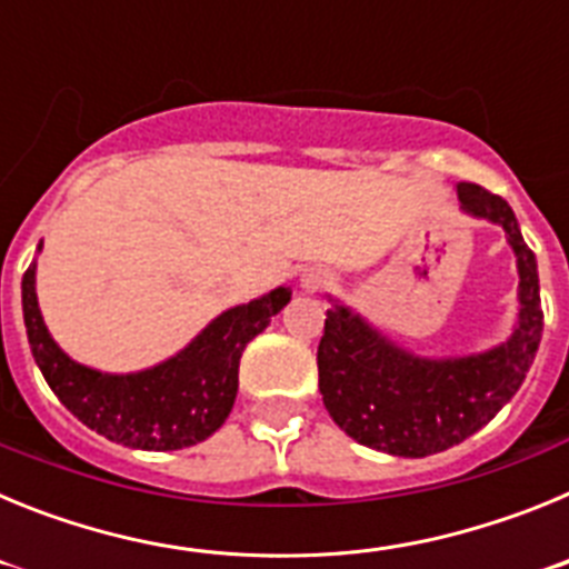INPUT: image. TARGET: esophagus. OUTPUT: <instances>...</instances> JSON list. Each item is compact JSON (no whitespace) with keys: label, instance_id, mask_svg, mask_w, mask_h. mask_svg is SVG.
<instances>
[{"label":"esophagus","instance_id":"34e87169","mask_svg":"<svg viewBox=\"0 0 569 569\" xmlns=\"http://www.w3.org/2000/svg\"><path fill=\"white\" fill-rule=\"evenodd\" d=\"M330 284H333V276H330L328 270L313 268L308 270V273H301V290H305V293H319V290L330 288Z\"/></svg>","mask_w":569,"mask_h":569}]
</instances>
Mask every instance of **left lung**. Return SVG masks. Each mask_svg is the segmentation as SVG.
<instances>
[{
    "label": "left lung",
    "mask_w": 569,
    "mask_h": 569,
    "mask_svg": "<svg viewBox=\"0 0 569 569\" xmlns=\"http://www.w3.org/2000/svg\"><path fill=\"white\" fill-rule=\"evenodd\" d=\"M461 210L499 224L519 268V316L510 339L485 353L427 359L387 339L365 316L333 301L319 341V390L330 419L359 445L425 459L461 445L516 396L539 350L545 313L539 264L501 196L456 184Z\"/></svg>",
    "instance_id": "obj_1"
}]
</instances>
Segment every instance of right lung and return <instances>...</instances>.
Instances as JSON below:
<instances>
[{"label": "right lung", "instance_id": "1", "mask_svg": "<svg viewBox=\"0 0 569 569\" xmlns=\"http://www.w3.org/2000/svg\"><path fill=\"white\" fill-rule=\"evenodd\" d=\"M288 301L290 288H276L219 313L188 347L148 370L102 373L70 359L44 328L37 299V261L22 276L30 353L50 390L82 425L104 439L159 453L199 445L224 425L239 390L244 347Z\"/></svg>", "mask_w": 569, "mask_h": 569}]
</instances>
